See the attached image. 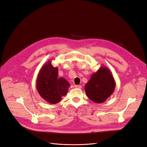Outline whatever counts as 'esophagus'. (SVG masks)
<instances>
[{"label": "esophagus", "instance_id": "esophagus-1", "mask_svg": "<svg viewBox=\"0 0 147 147\" xmlns=\"http://www.w3.org/2000/svg\"><path fill=\"white\" fill-rule=\"evenodd\" d=\"M75 88H78V89H81L82 88V86L81 85H75Z\"/></svg>", "mask_w": 147, "mask_h": 147}]
</instances>
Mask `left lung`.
<instances>
[{
	"instance_id": "left-lung-1",
	"label": "left lung",
	"mask_w": 147,
	"mask_h": 147,
	"mask_svg": "<svg viewBox=\"0 0 147 147\" xmlns=\"http://www.w3.org/2000/svg\"><path fill=\"white\" fill-rule=\"evenodd\" d=\"M115 82L110 69L101 66L92 74L89 82L84 86L88 97L95 103L105 101L114 92Z\"/></svg>"
}]
</instances>
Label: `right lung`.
<instances>
[{"mask_svg": "<svg viewBox=\"0 0 147 147\" xmlns=\"http://www.w3.org/2000/svg\"><path fill=\"white\" fill-rule=\"evenodd\" d=\"M58 69L46 62L38 73L36 88L38 93L46 101L51 104L58 103L61 96H65L69 88V82L63 78H58Z\"/></svg>", "mask_w": 147, "mask_h": 147, "instance_id": "obj_1", "label": "right lung"}]
</instances>
